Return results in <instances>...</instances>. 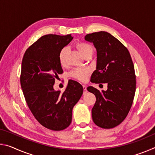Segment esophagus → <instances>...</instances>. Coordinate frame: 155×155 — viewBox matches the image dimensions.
Returning a JSON list of instances; mask_svg holds the SVG:
<instances>
[{
  "mask_svg": "<svg viewBox=\"0 0 155 155\" xmlns=\"http://www.w3.org/2000/svg\"><path fill=\"white\" fill-rule=\"evenodd\" d=\"M83 94H85L87 92V89H86V86L83 85Z\"/></svg>",
  "mask_w": 155,
  "mask_h": 155,
  "instance_id": "34e87169",
  "label": "esophagus"
}]
</instances>
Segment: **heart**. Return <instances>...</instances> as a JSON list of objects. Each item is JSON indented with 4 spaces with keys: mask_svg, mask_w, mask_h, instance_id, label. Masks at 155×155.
<instances>
[{
    "mask_svg": "<svg viewBox=\"0 0 155 155\" xmlns=\"http://www.w3.org/2000/svg\"><path fill=\"white\" fill-rule=\"evenodd\" d=\"M77 48L81 52L83 57L87 55L88 54L93 53V48L90 44L85 42H80L77 44ZM67 53L68 48L66 47L63 48L59 52V62L61 65H65L66 64L67 59ZM89 74V70L86 68H75L72 70L70 73V77L76 78L80 81H84L87 78V75Z\"/></svg>",
    "mask_w": 155,
    "mask_h": 155,
    "instance_id": "b5f03b06",
    "label": "heart"
}]
</instances>
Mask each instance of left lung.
I'll use <instances>...</instances> for the list:
<instances>
[{
  "mask_svg": "<svg viewBox=\"0 0 155 155\" xmlns=\"http://www.w3.org/2000/svg\"><path fill=\"white\" fill-rule=\"evenodd\" d=\"M85 40L93 43L97 52L96 69L91 82L107 83L106 91L89 86L96 103L91 110L94 122L103 128L119 125L129 112L136 90L134 65L128 49L111 34L100 31L87 34Z\"/></svg>",
  "mask_w": 155,
  "mask_h": 155,
  "instance_id": "8db88e82",
  "label": "left lung"
}]
</instances>
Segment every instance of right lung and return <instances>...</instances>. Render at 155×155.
<instances>
[{
  "mask_svg": "<svg viewBox=\"0 0 155 155\" xmlns=\"http://www.w3.org/2000/svg\"><path fill=\"white\" fill-rule=\"evenodd\" d=\"M71 35H46L33 44L23 57L20 84L35 119L48 129L61 130L72 122V109L83 92V86L70 80L64 92L53 88L54 78L62 74L59 54L72 40Z\"/></svg>",
  "mask_w": 155,
  "mask_h": 155,
  "instance_id": "1",
  "label": "right lung"
}]
</instances>
